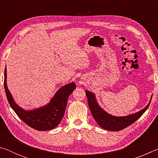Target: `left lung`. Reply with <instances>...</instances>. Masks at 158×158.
Wrapping results in <instances>:
<instances>
[{
	"instance_id": "left-lung-1",
	"label": "left lung",
	"mask_w": 158,
	"mask_h": 158,
	"mask_svg": "<svg viewBox=\"0 0 158 158\" xmlns=\"http://www.w3.org/2000/svg\"><path fill=\"white\" fill-rule=\"evenodd\" d=\"M85 94L87 96L88 103H89L92 116L95 118L96 122L98 123V124L102 128L110 131L122 130L124 128L134 123L146 111L151 101H151L149 102L148 105L145 108L141 109V111L137 112V113L128 115L126 116L118 117L111 116V115L107 114L106 111H104L98 105L97 101H96L95 96L93 93H90L89 90H85Z\"/></svg>"
}]
</instances>
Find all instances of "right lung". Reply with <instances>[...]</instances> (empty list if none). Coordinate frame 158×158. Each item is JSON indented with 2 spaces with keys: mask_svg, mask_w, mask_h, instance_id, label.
I'll use <instances>...</instances> for the list:
<instances>
[{
  "mask_svg": "<svg viewBox=\"0 0 158 158\" xmlns=\"http://www.w3.org/2000/svg\"><path fill=\"white\" fill-rule=\"evenodd\" d=\"M6 67L5 69L4 87L10 105L17 116L28 126L35 130L46 131L58 126L65 114L69 95L76 89L74 82L63 85L58 90L48 105L34 110L26 111L15 103L7 85Z\"/></svg>",
  "mask_w": 158,
  "mask_h": 158,
  "instance_id": "obj_1",
  "label": "right lung"
}]
</instances>
